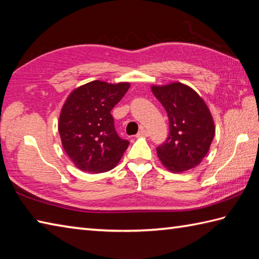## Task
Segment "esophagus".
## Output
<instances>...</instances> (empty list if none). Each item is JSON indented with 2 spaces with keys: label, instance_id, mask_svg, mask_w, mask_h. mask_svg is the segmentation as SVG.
<instances>
[{
  "label": "esophagus",
  "instance_id": "1",
  "mask_svg": "<svg viewBox=\"0 0 259 259\" xmlns=\"http://www.w3.org/2000/svg\"><path fill=\"white\" fill-rule=\"evenodd\" d=\"M148 135H149V133H148V131L146 130V129H140V131L138 134H137V137H148Z\"/></svg>",
  "mask_w": 259,
  "mask_h": 259
}]
</instances>
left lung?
I'll use <instances>...</instances> for the list:
<instances>
[{
    "label": "left lung",
    "mask_w": 259,
    "mask_h": 259,
    "mask_svg": "<svg viewBox=\"0 0 259 259\" xmlns=\"http://www.w3.org/2000/svg\"><path fill=\"white\" fill-rule=\"evenodd\" d=\"M166 109L169 135L157 147V155L170 171L181 172L198 166L207 155L214 136V125L202 99L179 82L151 88Z\"/></svg>",
    "instance_id": "left-lung-1"
}]
</instances>
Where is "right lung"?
I'll list each match as a JSON object with an SVG mask.
<instances>
[{
  "mask_svg": "<svg viewBox=\"0 0 259 259\" xmlns=\"http://www.w3.org/2000/svg\"><path fill=\"white\" fill-rule=\"evenodd\" d=\"M129 87L96 80L75 89L65 101L59 134L63 149L82 171H109L128 148L129 141L115 131L111 110Z\"/></svg>",
  "mask_w": 259,
  "mask_h": 259,
  "instance_id": "obj_1",
  "label": "right lung"
}]
</instances>
